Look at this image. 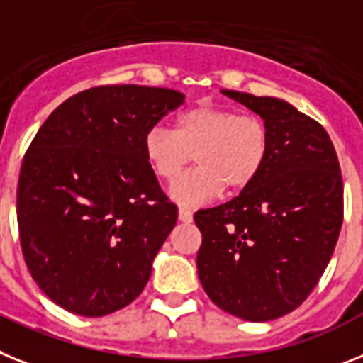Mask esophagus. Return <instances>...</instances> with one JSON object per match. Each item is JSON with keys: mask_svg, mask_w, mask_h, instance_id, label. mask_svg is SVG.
Here are the masks:
<instances>
[{"mask_svg": "<svg viewBox=\"0 0 363 363\" xmlns=\"http://www.w3.org/2000/svg\"><path fill=\"white\" fill-rule=\"evenodd\" d=\"M179 221H182V223H191V221H194V212H191L190 208L181 206V208H179Z\"/></svg>", "mask_w": 363, "mask_h": 363, "instance_id": "34e87169", "label": "esophagus"}]
</instances>
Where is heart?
I'll return each mask as SVG.
<instances>
[{"instance_id":"b5f03b06","label":"heart","mask_w":363,"mask_h":363,"mask_svg":"<svg viewBox=\"0 0 363 363\" xmlns=\"http://www.w3.org/2000/svg\"><path fill=\"white\" fill-rule=\"evenodd\" d=\"M144 158L164 182L174 181L191 155L198 167L173 182L169 196L181 205L196 206L219 191L249 186L266 164L269 133L252 114L218 105H196L181 112L175 129L157 123L144 135Z\"/></svg>"}]
</instances>
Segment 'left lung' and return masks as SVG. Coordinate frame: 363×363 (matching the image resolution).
I'll list each match as a JSON object with an SVG mask.
<instances>
[{
  "label": "left lung",
  "instance_id": "8db88e82",
  "mask_svg": "<svg viewBox=\"0 0 363 363\" xmlns=\"http://www.w3.org/2000/svg\"><path fill=\"white\" fill-rule=\"evenodd\" d=\"M221 94L260 116L269 151L240 196L194 214L203 234L197 273L216 306L271 321L294 312L330 262L343 221L342 172L327 130L294 105Z\"/></svg>",
  "mask_w": 363,
  "mask_h": 363
}]
</instances>
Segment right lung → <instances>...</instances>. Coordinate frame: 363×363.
<instances>
[{
    "mask_svg": "<svg viewBox=\"0 0 363 363\" xmlns=\"http://www.w3.org/2000/svg\"><path fill=\"white\" fill-rule=\"evenodd\" d=\"M184 103L169 88L79 92L36 133L21 162L18 228L33 279L53 303L101 318L142 294L177 223L144 158L145 130Z\"/></svg>",
    "mask_w": 363,
    "mask_h": 363,
    "instance_id": "right-lung-1",
    "label": "right lung"
}]
</instances>
